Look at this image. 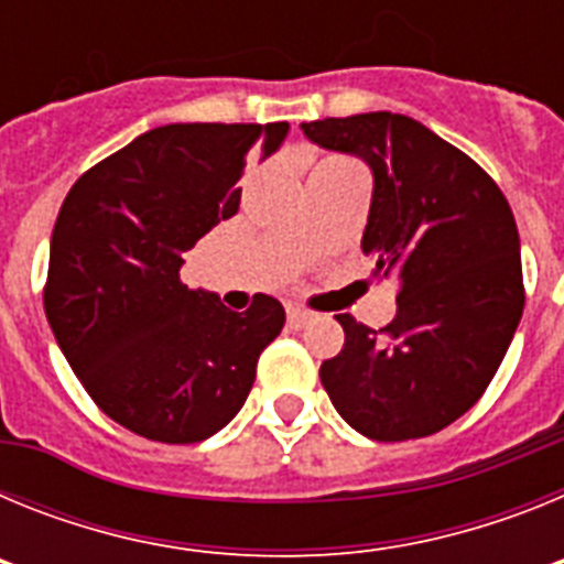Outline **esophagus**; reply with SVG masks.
<instances>
[{
	"mask_svg": "<svg viewBox=\"0 0 564 564\" xmlns=\"http://www.w3.org/2000/svg\"><path fill=\"white\" fill-rule=\"evenodd\" d=\"M311 318H313V313L305 311V307L288 305V325H291L293 330H302V327H305Z\"/></svg>",
	"mask_w": 564,
	"mask_h": 564,
	"instance_id": "34e87169",
	"label": "esophagus"
}]
</instances>
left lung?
Returning <instances> with one entry per match:
<instances>
[{"instance_id":"obj_1","label":"left lung","mask_w":564,"mask_h":564,"mask_svg":"<svg viewBox=\"0 0 564 564\" xmlns=\"http://www.w3.org/2000/svg\"><path fill=\"white\" fill-rule=\"evenodd\" d=\"M311 143L361 158L372 200L361 251L401 276L381 330L341 313L344 347L322 364L338 415L370 441L446 430L495 378L520 325V234L497 183L415 118L364 112L302 123Z\"/></svg>"}]
</instances>
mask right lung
I'll use <instances>...</instances> for the list:
<instances>
[{"label":"right lung","instance_id":"add662e5","mask_svg":"<svg viewBox=\"0 0 564 564\" xmlns=\"http://www.w3.org/2000/svg\"><path fill=\"white\" fill-rule=\"evenodd\" d=\"M288 123H166L89 169L50 239L44 313L104 415L134 435L197 443L246 403L285 307L246 313L181 282L186 251L239 212L248 154L265 161Z\"/></svg>","mask_w":564,"mask_h":564}]
</instances>
